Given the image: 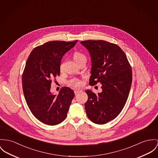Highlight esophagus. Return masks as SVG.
Returning a JSON list of instances; mask_svg holds the SVG:
<instances>
[{"instance_id": "esophagus-1", "label": "esophagus", "mask_w": 158, "mask_h": 158, "mask_svg": "<svg viewBox=\"0 0 158 158\" xmlns=\"http://www.w3.org/2000/svg\"><path fill=\"white\" fill-rule=\"evenodd\" d=\"M74 94H75V95H76V94H77L79 93H80V92H81V89H74Z\"/></svg>"}]
</instances>
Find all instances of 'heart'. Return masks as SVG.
<instances>
[{"label": "heart", "mask_w": 158, "mask_h": 158, "mask_svg": "<svg viewBox=\"0 0 158 158\" xmlns=\"http://www.w3.org/2000/svg\"><path fill=\"white\" fill-rule=\"evenodd\" d=\"M73 58H74V61H76V62H78L82 60H86V57H85V55L80 52H76L74 53V55H73ZM63 69V64H61V65H60V69L61 70H62ZM68 84L71 86H73L74 87H79L81 85H82V83L76 77H73L72 79H70L69 81H68Z\"/></svg>", "instance_id": "b5f03b06"}]
</instances>
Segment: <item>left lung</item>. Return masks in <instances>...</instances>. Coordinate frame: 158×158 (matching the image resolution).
Listing matches in <instances>:
<instances>
[{
	"instance_id": "left-lung-1",
	"label": "left lung",
	"mask_w": 158,
	"mask_h": 158,
	"mask_svg": "<svg viewBox=\"0 0 158 158\" xmlns=\"http://www.w3.org/2000/svg\"><path fill=\"white\" fill-rule=\"evenodd\" d=\"M81 43L91 59L89 85L102 84L96 94L86 89V115L91 122L104 124L115 118L123 109L132 82V71L124 52L117 44L103 40H86Z\"/></svg>"
}]
</instances>
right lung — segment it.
Returning <instances> with one entry per match:
<instances>
[{"instance_id":"1","label":"right lung","mask_w":158,"mask_h":158,"mask_svg":"<svg viewBox=\"0 0 158 158\" xmlns=\"http://www.w3.org/2000/svg\"><path fill=\"white\" fill-rule=\"evenodd\" d=\"M77 40L49 41L33 49L22 75V86L26 103L34 117L46 124L63 122L74 97L73 90L64 86L58 96L50 92L52 80L60 74L64 55Z\"/></svg>"}]
</instances>
